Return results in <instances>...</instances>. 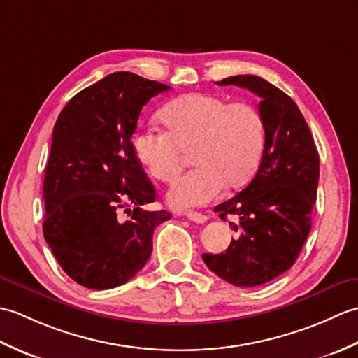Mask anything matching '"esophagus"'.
<instances>
[{
  "label": "esophagus",
  "instance_id": "esophagus-1",
  "mask_svg": "<svg viewBox=\"0 0 358 358\" xmlns=\"http://www.w3.org/2000/svg\"><path fill=\"white\" fill-rule=\"evenodd\" d=\"M186 218L191 220V222H195V223H204L208 220V217L201 214V212H194V210H189L186 212Z\"/></svg>",
  "mask_w": 358,
  "mask_h": 358
}]
</instances>
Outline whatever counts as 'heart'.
I'll use <instances>...</instances> for the list:
<instances>
[{"label": "heart", "mask_w": 358, "mask_h": 358, "mask_svg": "<svg viewBox=\"0 0 358 358\" xmlns=\"http://www.w3.org/2000/svg\"><path fill=\"white\" fill-rule=\"evenodd\" d=\"M166 131L155 126L134 135L135 157L152 178L172 183L183 167L181 149L192 148L196 164L175 185L167 200L173 208L201 206L252 178L264 144V123L255 106L227 103L212 94H187L159 112Z\"/></svg>", "instance_id": "obj_1"}]
</instances>
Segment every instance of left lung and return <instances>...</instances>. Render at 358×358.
Returning a JSON list of instances; mask_svg holds the SVG:
<instances>
[{"mask_svg": "<svg viewBox=\"0 0 358 358\" xmlns=\"http://www.w3.org/2000/svg\"><path fill=\"white\" fill-rule=\"evenodd\" d=\"M218 86H238L260 96L264 148L252 181L218 204L238 237L226 252L203 254L227 283L252 287L277 278L295 263L313 224L320 159L305 117L283 90L255 75H235Z\"/></svg>", "mask_w": 358, "mask_h": 358, "instance_id": "1", "label": "left lung"}]
</instances>
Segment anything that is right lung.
I'll use <instances>...</instances> for the list:
<instances>
[{"label": "right lung", "mask_w": 358, "mask_h": 358, "mask_svg": "<svg viewBox=\"0 0 358 358\" xmlns=\"http://www.w3.org/2000/svg\"><path fill=\"white\" fill-rule=\"evenodd\" d=\"M169 89L132 72L110 73L75 95L53 126L43 234L81 286L101 291L134 278L149 260L155 227L172 218L143 209L157 194L132 148L143 106ZM126 206L133 209L121 216Z\"/></svg>", "instance_id": "add662e5"}]
</instances>
